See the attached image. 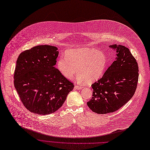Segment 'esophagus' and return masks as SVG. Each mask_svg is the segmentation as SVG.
<instances>
[{"label": "esophagus", "instance_id": "1", "mask_svg": "<svg viewBox=\"0 0 150 150\" xmlns=\"http://www.w3.org/2000/svg\"><path fill=\"white\" fill-rule=\"evenodd\" d=\"M83 87L81 86H78V85L75 86V88L76 89V90H81V89L83 88Z\"/></svg>", "mask_w": 150, "mask_h": 150}]
</instances>
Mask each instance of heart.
I'll return each instance as SVG.
<instances>
[{"instance_id":"obj_1","label":"heart","mask_w":150,"mask_h":150,"mask_svg":"<svg viewBox=\"0 0 150 150\" xmlns=\"http://www.w3.org/2000/svg\"><path fill=\"white\" fill-rule=\"evenodd\" d=\"M107 64V57L103 52L84 47L67 51L65 57L62 56L57 60V67L67 79H72L78 70V81L82 82L87 79L91 83L103 75Z\"/></svg>"}]
</instances>
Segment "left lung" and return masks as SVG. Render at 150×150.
Instances as JSON below:
<instances>
[{"label": "left lung", "mask_w": 150, "mask_h": 150, "mask_svg": "<svg viewBox=\"0 0 150 150\" xmlns=\"http://www.w3.org/2000/svg\"><path fill=\"white\" fill-rule=\"evenodd\" d=\"M110 47L116 50L117 58L91 85L93 97L87 103L93 112L100 114L115 112L125 105L133 97L138 81V63L129 48L116 44Z\"/></svg>", "instance_id": "1"}]
</instances>
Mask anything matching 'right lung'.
<instances>
[{
  "mask_svg": "<svg viewBox=\"0 0 150 150\" xmlns=\"http://www.w3.org/2000/svg\"><path fill=\"white\" fill-rule=\"evenodd\" d=\"M58 55L57 47L43 45L22 52L17 59L13 83L23 104L33 113L56 112L74 87L54 66Z\"/></svg>",
  "mask_w": 150,
  "mask_h": 150,
  "instance_id": "add662e5",
  "label": "right lung"
}]
</instances>
